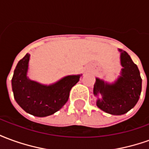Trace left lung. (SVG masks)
Instances as JSON below:
<instances>
[{
    "instance_id": "left-lung-1",
    "label": "left lung",
    "mask_w": 149,
    "mask_h": 149,
    "mask_svg": "<svg viewBox=\"0 0 149 149\" xmlns=\"http://www.w3.org/2000/svg\"><path fill=\"white\" fill-rule=\"evenodd\" d=\"M119 51L123 67L120 77L112 84L97 78L93 88L95 96L99 93L102 95V98L97 101L98 108L112 115H122L132 109L139 100L142 88L137 65L125 51Z\"/></svg>"
}]
</instances>
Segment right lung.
Segmentation results:
<instances>
[{"mask_svg": "<svg viewBox=\"0 0 149 149\" xmlns=\"http://www.w3.org/2000/svg\"><path fill=\"white\" fill-rule=\"evenodd\" d=\"M30 54L27 53L15 68L12 88L17 103L28 113L36 116L52 115L68 101L71 88L80 80V75L68 76L52 85H43L27 77Z\"/></svg>", "mask_w": 149, "mask_h": 149, "instance_id": "add662e5", "label": "right lung"}]
</instances>
